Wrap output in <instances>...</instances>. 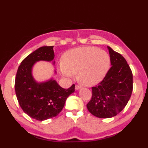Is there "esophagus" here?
<instances>
[{"label": "esophagus", "mask_w": 148, "mask_h": 148, "mask_svg": "<svg viewBox=\"0 0 148 148\" xmlns=\"http://www.w3.org/2000/svg\"><path fill=\"white\" fill-rule=\"evenodd\" d=\"M81 88H82V86H79V85H76V86H75V89H76V90H78L81 89Z\"/></svg>", "instance_id": "obj_1"}]
</instances>
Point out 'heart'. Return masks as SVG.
<instances>
[{"label": "heart", "mask_w": 148, "mask_h": 148, "mask_svg": "<svg viewBox=\"0 0 148 148\" xmlns=\"http://www.w3.org/2000/svg\"><path fill=\"white\" fill-rule=\"evenodd\" d=\"M110 63V56L106 51L96 47H81L65 53L64 64H60V69L62 76L68 78L78 73L81 84L92 86L104 78Z\"/></svg>", "instance_id": "obj_1"}]
</instances>
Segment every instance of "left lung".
<instances>
[{"mask_svg":"<svg viewBox=\"0 0 148 148\" xmlns=\"http://www.w3.org/2000/svg\"><path fill=\"white\" fill-rule=\"evenodd\" d=\"M112 65L98 85L92 87V97L87 103L90 112L100 118H109L120 112L130 100L133 75L126 60L108 46Z\"/></svg>","mask_w":148,"mask_h":148,"instance_id":"left-lung-1","label":"left lung"}]
</instances>
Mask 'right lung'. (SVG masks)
Listing matches in <instances>:
<instances>
[{"instance_id":"add662e5","label":"right lung","mask_w":148,"mask_h":148,"mask_svg":"<svg viewBox=\"0 0 148 148\" xmlns=\"http://www.w3.org/2000/svg\"><path fill=\"white\" fill-rule=\"evenodd\" d=\"M54 57L53 46L40 47L21 62L16 75L14 88L19 104L25 113L39 121L57 116L67 97L75 91L74 84L66 90L53 77L40 83L34 78L32 69L36 63L53 61L55 64Z\"/></svg>"}]
</instances>
